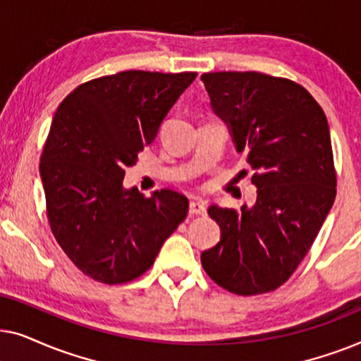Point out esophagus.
I'll list each match as a JSON object with an SVG mask.
<instances>
[{
	"instance_id": "obj_1",
	"label": "esophagus",
	"mask_w": 361,
	"mask_h": 361,
	"mask_svg": "<svg viewBox=\"0 0 361 361\" xmlns=\"http://www.w3.org/2000/svg\"><path fill=\"white\" fill-rule=\"evenodd\" d=\"M205 204H207V202L204 199H197V197H195V199H192L190 204H189L190 215H204L205 210H207Z\"/></svg>"
}]
</instances>
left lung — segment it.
Masks as SVG:
<instances>
[{
  "label": "left lung",
  "instance_id": "8db88e82",
  "mask_svg": "<svg viewBox=\"0 0 361 361\" xmlns=\"http://www.w3.org/2000/svg\"><path fill=\"white\" fill-rule=\"evenodd\" d=\"M200 80L258 189L255 204L240 212L209 207L220 241L200 255L202 266L233 294L269 293L290 278L334 205L337 177L327 116L288 78L214 72Z\"/></svg>",
  "mask_w": 361,
  "mask_h": 361
}]
</instances>
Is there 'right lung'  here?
Wrapping results in <instances>:
<instances>
[{"label":"right lung","mask_w":361,"mask_h":361,"mask_svg":"<svg viewBox=\"0 0 361 361\" xmlns=\"http://www.w3.org/2000/svg\"><path fill=\"white\" fill-rule=\"evenodd\" d=\"M195 77L126 71L83 83L59 105L39 172L52 233L92 279L140 278L185 219V195L162 189L142 197L123 179Z\"/></svg>","instance_id":"1"}]
</instances>
